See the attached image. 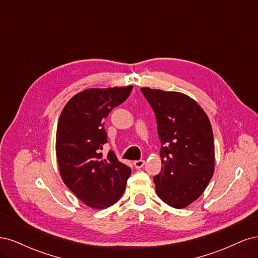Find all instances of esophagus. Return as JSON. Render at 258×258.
Wrapping results in <instances>:
<instances>
[{"instance_id": "1", "label": "esophagus", "mask_w": 258, "mask_h": 258, "mask_svg": "<svg viewBox=\"0 0 258 258\" xmlns=\"http://www.w3.org/2000/svg\"><path fill=\"white\" fill-rule=\"evenodd\" d=\"M144 165H145V161H144V160H142V159H140V160H136V161H134V166L136 167V169H140V168H142Z\"/></svg>"}]
</instances>
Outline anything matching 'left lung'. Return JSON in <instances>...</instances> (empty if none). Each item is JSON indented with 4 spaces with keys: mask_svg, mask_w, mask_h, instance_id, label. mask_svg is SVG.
<instances>
[{
    "mask_svg": "<svg viewBox=\"0 0 258 258\" xmlns=\"http://www.w3.org/2000/svg\"><path fill=\"white\" fill-rule=\"evenodd\" d=\"M157 121L162 168L156 192L170 207L183 209L200 197L214 172V139L207 114L181 92L141 88Z\"/></svg>",
    "mask_w": 258,
    "mask_h": 258,
    "instance_id": "8db88e82",
    "label": "left lung"
}]
</instances>
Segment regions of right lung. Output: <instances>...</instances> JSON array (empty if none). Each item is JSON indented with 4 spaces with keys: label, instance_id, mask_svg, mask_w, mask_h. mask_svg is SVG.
I'll return each instance as SVG.
<instances>
[{
    "label": "right lung",
    "instance_id": "add662e5",
    "mask_svg": "<svg viewBox=\"0 0 258 258\" xmlns=\"http://www.w3.org/2000/svg\"><path fill=\"white\" fill-rule=\"evenodd\" d=\"M132 86L90 88L75 95L59 117L56 154L64 184L86 206L105 209L116 204L126 188L131 169L113 151L104 158L107 143L104 119L121 104Z\"/></svg>",
    "mask_w": 258,
    "mask_h": 258
}]
</instances>
